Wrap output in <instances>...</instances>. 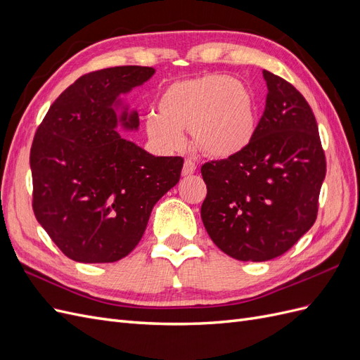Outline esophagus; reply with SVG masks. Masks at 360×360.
Listing matches in <instances>:
<instances>
[{
	"instance_id": "esophagus-1",
	"label": "esophagus",
	"mask_w": 360,
	"mask_h": 360,
	"mask_svg": "<svg viewBox=\"0 0 360 360\" xmlns=\"http://www.w3.org/2000/svg\"><path fill=\"white\" fill-rule=\"evenodd\" d=\"M195 171H197V163H195V160H192V159H184L183 169H181L183 176H191V174H193Z\"/></svg>"
}]
</instances>
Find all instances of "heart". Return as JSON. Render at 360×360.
Instances as JSON below:
<instances>
[{"label":"heart","mask_w":360,"mask_h":360,"mask_svg":"<svg viewBox=\"0 0 360 360\" xmlns=\"http://www.w3.org/2000/svg\"><path fill=\"white\" fill-rule=\"evenodd\" d=\"M158 114L146 117L148 138L174 151L186 144V135L202 153L236 156L250 144L257 129L255 102L248 86L222 73H207L169 84L159 96Z\"/></svg>","instance_id":"b5f03b06"}]
</instances>
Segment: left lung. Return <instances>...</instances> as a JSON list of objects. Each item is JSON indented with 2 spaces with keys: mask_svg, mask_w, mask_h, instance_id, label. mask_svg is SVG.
<instances>
[{
  "mask_svg": "<svg viewBox=\"0 0 360 360\" xmlns=\"http://www.w3.org/2000/svg\"><path fill=\"white\" fill-rule=\"evenodd\" d=\"M266 108L250 144L201 167L207 197L201 217L226 255L276 258L317 219L326 156L309 103L281 76L263 70Z\"/></svg>",
  "mask_w": 360,
  "mask_h": 360,
  "instance_id": "obj_1",
  "label": "left lung"
}]
</instances>
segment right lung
I'll return each mask as SVG.
<instances>
[{"label":"right lung","mask_w":360,"mask_h":360,"mask_svg":"<svg viewBox=\"0 0 360 360\" xmlns=\"http://www.w3.org/2000/svg\"><path fill=\"white\" fill-rule=\"evenodd\" d=\"M118 66L82 75L53 102L32 139V210L61 252L114 263L132 252L153 205L180 180L183 158L153 156L120 136L112 105L153 76ZM129 129L136 112H123Z\"/></svg>","instance_id":"add662e5"}]
</instances>
